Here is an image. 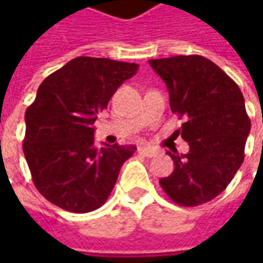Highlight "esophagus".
Here are the masks:
<instances>
[{"label":"esophagus","mask_w":263,"mask_h":263,"mask_svg":"<svg viewBox=\"0 0 263 263\" xmlns=\"http://www.w3.org/2000/svg\"><path fill=\"white\" fill-rule=\"evenodd\" d=\"M139 154L140 155H143V157L147 158H152V157H157L158 152L155 149H152V147H139Z\"/></svg>","instance_id":"obj_1"}]
</instances>
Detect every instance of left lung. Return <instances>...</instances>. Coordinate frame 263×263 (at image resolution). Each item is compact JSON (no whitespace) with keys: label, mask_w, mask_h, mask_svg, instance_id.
I'll use <instances>...</instances> for the list:
<instances>
[{"label":"left lung","mask_w":263,"mask_h":263,"mask_svg":"<svg viewBox=\"0 0 263 263\" xmlns=\"http://www.w3.org/2000/svg\"><path fill=\"white\" fill-rule=\"evenodd\" d=\"M165 82L170 106L184 123L174 135L189 152H167L174 171L159 180L170 199L181 206L206 203L226 190L245 159L250 132L245 98L236 82L202 55L149 60Z\"/></svg>","instance_id":"1"}]
</instances>
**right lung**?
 Masks as SVG:
<instances>
[{"label": "right lung", "mask_w": 263, "mask_h": 263, "mask_svg": "<svg viewBox=\"0 0 263 263\" xmlns=\"http://www.w3.org/2000/svg\"><path fill=\"white\" fill-rule=\"evenodd\" d=\"M139 66L77 57L46 77L26 109L23 152L37 192L61 209L101 208L136 146L95 143L98 114Z\"/></svg>", "instance_id": "obj_1"}]
</instances>
